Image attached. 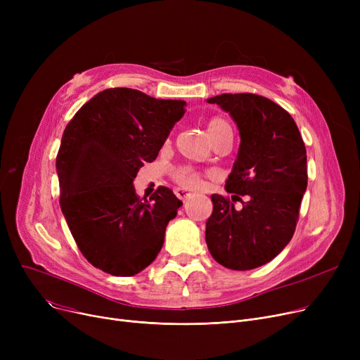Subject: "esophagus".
<instances>
[{
    "label": "esophagus",
    "instance_id": "34e87169",
    "mask_svg": "<svg viewBox=\"0 0 360 360\" xmlns=\"http://www.w3.org/2000/svg\"><path fill=\"white\" fill-rule=\"evenodd\" d=\"M175 194H176V197H178L179 200H182V201H186L188 198L191 197V193H190V191H186V190H184V188H178V190L175 191Z\"/></svg>",
    "mask_w": 360,
    "mask_h": 360
}]
</instances>
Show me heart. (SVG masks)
Here are the masks:
<instances>
[{
    "mask_svg": "<svg viewBox=\"0 0 360 360\" xmlns=\"http://www.w3.org/2000/svg\"><path fill=\"white\" fill-rule=\"evenodd\" d=\"M207 131H209V136L212 141L223 136L224 132H232L231 124L223 120V118H213L207 124ZM172 178L176 184H179L182 188H188V190H197L202 185L204 174L201 170L193 167V166H179L172 172Z\"/></svg>",
    "mask_w": 360,
    "mask_h": 360,
    "instance_id": "obj_1",
    "label": "heart"
}]
</instances>
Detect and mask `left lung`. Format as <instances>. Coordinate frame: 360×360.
<instances>
[{
  "mask_svg": "<svg viewBox=\"0 0 360 360\" xmlns=\"http://www.w3.org/2000/svg\"><path fill=\"white\" fill-rule=\"evenodd\" d=\"M235 120L240 147L226 191L213 194L205 242L231 270H252L290 242L308 185L307 148L288 110L254 93H224L207 101ZM239 200L240 206H236Z\"/></svg>",
  "mask_w": 360,
  "mask_h": 360,
  "instance_id": "obj_1",
  "label": "left lung"
}]
</instances>
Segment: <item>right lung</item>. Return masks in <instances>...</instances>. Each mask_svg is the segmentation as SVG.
<instances>
[{"label": "right lung", "instance_id": "add662e5", "mask_svg": "<svg viewBox=\"0 0 360 360\" xmlns=\"http://www.w3.org/2000/svg\"><path fill=\"white\" fill-rule=\"evenodd\" d=\"M185 106L113 87L93 96L67 124L56 155L60 205L80 252L96 269L134 276L160 252L182 201L167 186L140 198L132 181L158 158Z\"/></svg>", "mask_w": 360, "mask_h": 360}]
</instances>
